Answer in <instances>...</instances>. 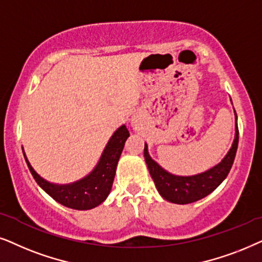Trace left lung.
Here are the masks:
<instances>
[{
    "label": "left lung",
    "instance_id": "8db88e82",
    "mask_svg": "<svg viewBox=\"0 0 262 262\" xmlns=\"http://www.w3.org/2000/svg\"><path fill=\"white\" fill-rule=\"evenodd\" d=\"M232 103V102H231ZM235 111V110H233ZM235 139L221 163L206 171L193 176H179L167 172L148 153L147 144H145L144 157L147 164L149 175L155 182L157 190L172 204L186 205L191 204L211 194L223 181L226 179L235 160L237 146H238V127H237V115L235 111Z\"/></svg>",
    "mask_w": 262,
    "mask_h": 262
}]
</instances>
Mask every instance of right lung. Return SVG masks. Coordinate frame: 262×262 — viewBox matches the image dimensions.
I'll return each mask as SVG.
<instances>
[{
  "mask_svg": "<svg viewBox=\"0 0 262 262\" xmlns=\"http://www.w3.org/2000/svg\"><path fill=\"white\" fill-rule=\"evenodd\" d=\"M128 137V129L124 124H122L107 141L95 169L81 180L68 184L48 182L34 171L24 149L23 152L33 179L45 193L66 207L86 211L98 206L110 194L118 159Z\"/></svg>",
  "mask_w": 262,
  "mask_h": 262,
  "instance_id": "right-lung-1",
  "label": "right lung"
}]
</instances>
